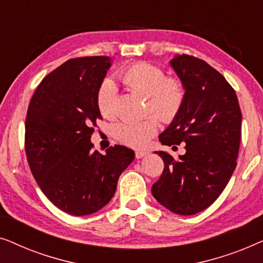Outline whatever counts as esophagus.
<instances>
[{"label":"esophagus","mask_w":263,"mask_h":263,"mask_svg":"<svg viewBox=\"0 0 263 263\" xmlns=\"http://www.w3.org/2000/svg\"><path fill=\"white\" fill-rule=\"evenodd\" d=\"M147 154V152H145V151H136L135 152V157L136 159H141V158H143Z\"/></svg>","instance_id":"obj_1"}]
</instances>
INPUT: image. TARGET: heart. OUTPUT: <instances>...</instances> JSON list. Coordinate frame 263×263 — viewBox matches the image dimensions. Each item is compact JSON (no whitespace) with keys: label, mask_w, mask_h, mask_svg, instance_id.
Returning <instances> with one entry per match:
<instances>
[{"label":"heart","mask_w":263,"mask_h":263,"mask_svg":"<svg viewBox=\"0 0 263 263\" xmlns=\"http://www.w3.org/2000/svg\"><path fill=\"white\" fill-rule=\"evenodd\" d=\"M118 77L127 87L147 96V110L156 112L164 122L174 121L182 111L186 98L184 82L179 78L166 77L160 67L140 61L124 67ZM116 98V86L112 81L104 80L99 86L96 99L103 117H115ZM158 129V118L147 116L139 121L118 123L115 128V138L125 146L142 148L157 134Z\"/></svg>","instance_id":"obj_1"}]
</instances>
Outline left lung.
I'll list each match as a JSON object with an SVG mask.
<instances>
[{"label": "left lung", "instance_id": "left-lung-1", "mask_svg": "<svg viewBox=\"0 0 263 263\" xmlns=\"http://www.w3.org/2000/svg\"><path fill=\"white\" fill-rule=\"evenodd\" d=\"M170 63L184 82L186 98L159 140L166 146L184 143L186 152L177 160L157 152L164 170L152 194L174 213L192 215L218 199L235 171L242 112L232 86L203 60L183 53Z\"/></svg>", "mask_w": 263, "mask_h": 263}]
</instances>
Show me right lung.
I'll return each mask as SVG.
<instances>
[{
	"label": "right lung",
	"mask_w": 263,
	"mask_h": 263,
	"mask_svg": "<svg viewBox=\"0 0 263 263\" xmlns=\"http://www.w3.org/2000/svg\"><path fill=\"white\" fill-rule=\"evenodd\" d=\"M111 66L107 56L71 59L43 79L25 122V151L45 196L68 214L96 213L112 199L134 151L115 145L102 154L91 136L102 120L97 92Z\"/></svg>",
	"instance_id": "right-lung-1"
}]
</instances>
